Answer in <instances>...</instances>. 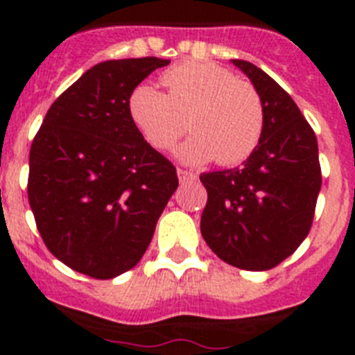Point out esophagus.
Here are the masks:
<instances>
[{
    "instance_id": "34e87169",
    "label": "esophagus",
    "mask_w": 355,
    "mask_h": 355,
    "mask_svg": "<svg viewBox=\"0 0 355 355\" xmlns=\"http://www.w3.org/2000/svg\"><path fill=\"white\" fill-rule=\"evenodd\" d=\"M178 178H180L181 183H184V181L196 180L197 175L193 174V172H188V171H183V168H178Z\"/></svg>"
}]
</instances>
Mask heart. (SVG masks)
Instances as JSON below:
<instances>
[{"label": "heart", "instance_id": "b5f03b06", "mask_svg": "<svg viewBox=\"0 0 355 355\" xmlns=\"http://www.w3.org/2000/svg\"><path fill=\"white\" fill-rule=\"evenodd\" d=\"M162 83L165 94L139 85L128 101L131 122L155 149H172L190 130L196 135L178 150L181 162L202 165L216 158L220 165H236L259 146L265 106L252 83L197 60L165 71Z\"/></svg>", "mask_w": 355, "mask_h": 355}]
</instances>
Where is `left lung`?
Masks as SVG:
<instances>
[{"instance_id": "8db88e82", "label": "left lung", "mask_w": 355, "mask_h": 355, "mask_svg": "<svg viewBox=\"0 0 355 355\" xmlns=\"http://www.w3.org/2000/svg\"><path fill=\"white\" fill-rule=\"evenodd\" d=\"M231 62L261 96L265 130L241 167L200 174L208 192L200 233L222 261L243 270H270L311 229L322 187L318 142L277 81L250 62Z\"/></svg>"}]
</instances>
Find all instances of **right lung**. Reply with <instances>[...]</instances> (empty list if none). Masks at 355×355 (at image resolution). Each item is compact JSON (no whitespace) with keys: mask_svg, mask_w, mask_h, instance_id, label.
I'll list each match as a JSON object with an SVG mask.
<instances>
[{"mask_svg":"<svg viewBox=\"0 0 355 355\" xmlns=\"http://www.w3.org/2000/svg\"><path fill=\"white\" fill-rule=\"evenodd\" d=\"M156 56L94 65L51 105L30 149L28 200L56 259L94 279L131 270L178 188L175 167L144 140L128 101Z\"/></svg>","mask_w":355,"mask_h":355,"instance_id":"obj_1","label":"right lung"}]
</instances>
